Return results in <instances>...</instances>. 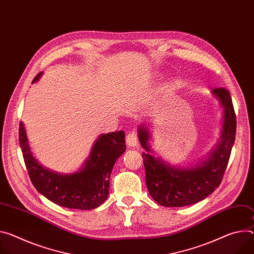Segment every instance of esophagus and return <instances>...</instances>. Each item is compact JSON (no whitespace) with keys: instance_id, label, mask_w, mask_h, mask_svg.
Masks as SVG:
<instances>
[{"instance_id":"esophagus-1","label":"esophagus","mask_w":254,"mask_h":254,"mask_svg":"<svg viewBox=\"0 0 254 254\" xmlns=\"http://www.w3.org/2000/svg\"><path fill=\"white\" fill-rule=\"evenodd\" d=\"M126 142H127V147H137L139 146V142H137V137L135 135L134 132H129L127 135V139H126Z\"/></svg>"}]
</instances>
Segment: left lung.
Returning <instances> with one entry per match:
<instances>
[{
    "label": "left lung",
    "mask_w": 254,
    "mask_h": 254,
    "mask_svg": "<svg viewBox=\"0 0 254 254\" xmlns=\"http://www.w3.org/2000/svg\"><path fill=\"white\" fill-rule=\"evenodd\" d=\"M212 94L224 108V121L218 143L192 166L175 167L152 155L151 137L146 125L139 127V141L146 170V184L150 195L163 206H187L209 196L219 186L225 173L235 142L236 115L231 96L226 88H216Z\"/></svg>",
    "instance_id": "8db88e82"
}]
</instances>
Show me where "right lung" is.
Masks as SVG:
<instances>
[{
  "label": "right lung",
  "instance_id": "add662e5",
  "mask_svg": "<svg viewBox=\"0 0 254 254\" xmlns=\"http://www.w3.org/2000/svg\"><path fill=\"white\" fill-rule=\"evenodd\" d=\"M39 73L32 83L39 80ZM125 131L102 133L98 136L81 169L62 174L43 167L33 156L24 125H19V143L34 188L51 201L77 210H92L108 197L109 178L117 160L126 151Z\"/></svg>",
  "mask_w": 254,
  "mask_h": 254
}]
</instances>
